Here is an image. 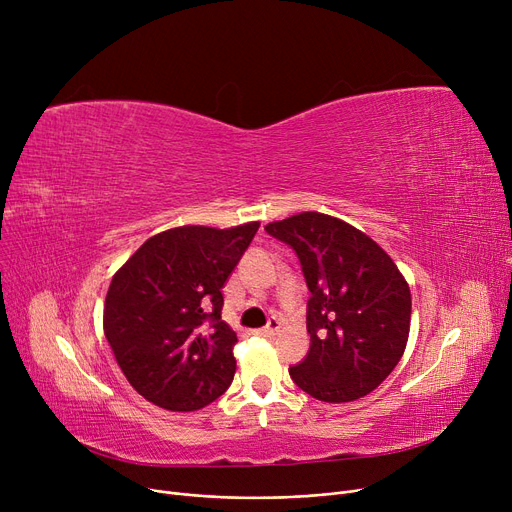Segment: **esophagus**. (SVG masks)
I'll return each instance as SVG.
<instances>
[{"mask_svg":"<svg viewBox=\"0 0 512 512\" xmlns=\"http://www.w3.org/2000/svg\"><path fill=\"white\" fill-rule=\"evenodd\" d=\"M278 330H280V321L274 317V319H270V324H267L265 328L257 330V334H259V336H267V338H272V336H276V334H278Z\"/></svg>","mask_w":512,"mask_h":512,"instance_id":"obj_1","label":"esophagus"}]
</instances>
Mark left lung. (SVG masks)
Masks as SVG:
<instances>
[{"label": "left lung", "mask_w": 512, "mask_h": 512, "mask_svg": "<svg viewBox=\"0 0 512 512\" xmlns=\"http://www.w3.org/2000/svg\"><path fill=\"white\" fill-rule=\"evenodd\" d=\"M265 232L297 253L309 286L307 357L292 382L324 402H351L398 365L411 328V290L390 255L355 226L303 211Z\"/></svg>", "instance_id": "8db88e82"}]
</instances>
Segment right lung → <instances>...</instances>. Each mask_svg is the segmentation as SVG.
Returning <instances> with one entry per match:
<instances>
[{"label":"right lung","instance_id":"right-lung-1","mask_svg":"<svg viewBox=\"0 0 512 512\" xmlns=\"http://www.w3.org/2000/svg\"><path fill=\"white\" fill-rule=\"evenodd\" d=\"M257 228L159 232L114 274L103 332L130 386L153 405L197 411L232 384L236 334L222 321V288Z\"/></svg>","mask_w":512,"mask_h":512}]
</instances>
